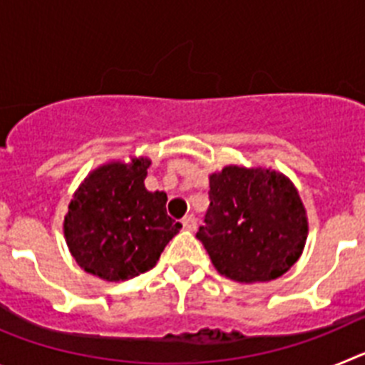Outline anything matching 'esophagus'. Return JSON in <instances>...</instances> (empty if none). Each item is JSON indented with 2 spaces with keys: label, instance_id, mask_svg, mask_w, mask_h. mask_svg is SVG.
Listing matches in <instances>:
<instances>
[{
  "label": "esophagus",
  "instance_id": "obj_1",
  "mask_svg": "<svg viewBox=\"0 0 365 365\" xmlns=\"http://www.w3.org/2000/svg\"><path fill=\"white\" fill-rule=\"evenodd\" d=\"M182 227H185L186 230H190V232L195 230V228H197V219H195V215H193V214L186 215V217L182 219Z\"/></svg>",
  "mask_w": 365,
  "mask_h": 365
}]
</instances>
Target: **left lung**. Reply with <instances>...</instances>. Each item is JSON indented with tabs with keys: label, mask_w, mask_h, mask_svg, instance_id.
<instances>
[{
	"label": "left lung",
	"mask_w": 365,
	"mask_h": 365,
	"mask_svg": "<svg viewBox=\"0 0 365 365\" xmlns=\"http://www.w3.org/2000/svg\"><path fill=\"white\" fill-rule=\"evenodd\" d=\"M208 195L197 240L219 274L240 283L270 282L302 256L307 214L283 173L227 166L210 175Z\"/></svg>",
	"instance_id": "obj_1"
}]
</instances>
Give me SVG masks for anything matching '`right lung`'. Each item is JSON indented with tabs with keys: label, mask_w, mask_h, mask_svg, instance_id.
I'll list each match as a JSON object with an SVG mask.
<instances>
[{
	"label": "right lung",
	"mask_w": 365,
	"mask_h": 365,
	"mask_svg": "<svg viewBox=\"0 0 365 365\" xmlns=\"http://www.w3.org/2000/svg\"><path fill=\"white\" fill-rule=\"evenodd\" d=\"M151 160L108 163L86 177L63 221L67 247L86 272L124 282L153 269L182 228L166 214V193L148 192Z\"/></svg>",
	"instance_id": "add662e5"
}]
</instances>
